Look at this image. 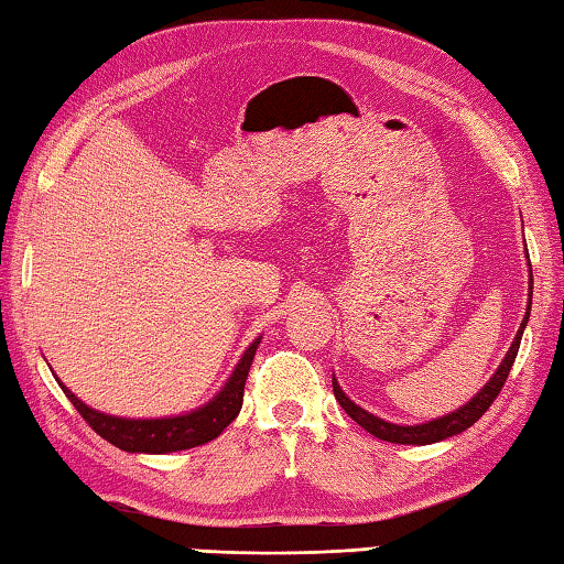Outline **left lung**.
Masks as SVG:
<instances>
[{
    "mask_svg": "<svg viewBox=\"0 0 564 564\" xmlns=\"http://www.w3.org/2000/svg\"><path fill=\"white\" fill-rule=\"evenodd\" d=\"M530 307H532V272H530V302H528V312H525V319H522L520 329L516 334V341H512L510 351L506 354V359L498 367V371L492 373V379L482 387L476 397H473L466 406L448 413V416L436 419V421H429V423H421V426H397V423H389L379 416H371L369 411L359 409L357 403L351 399H347V393L339 389V383L332 379V387H334V397L341 403V409L349 413V416L359 423L361 429H367L371 436H377L381 441H389V443H409V446H429V443H436L443 438H451L456 436V433H463L466 429H470L473 423H476L482 413L490 409V403L498 399V393L502 389V383H506L508 373L512 369V364H516L518 357V349H520V339H522V329H525L528 317H530Z\"/></svg>",
    "mask_w": 564,
    "mask_h": 564,
    "instance_id": "8db88e82",
    "label": "left lung"
}]
</instances>
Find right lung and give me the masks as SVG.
<instances>
[{"instance_id":"obj_1","label":"right lung","mask_w":564,"mask_h":564,"mask_svg":"<svg viewBox=\"0 0 564 564\" xmlns=\"http://www.w3.org/2000/svg\"><path fill=\"white\" fill-rule=\"evenodd\" d=\"M257 344H260V339L252 341V347L245 351V357L235 367L232 377L227 379L225 389L217 393L210 403H205L203 409L185 413V416H175V419L131 421V419L106 416V413H98L94 409H88L84 401H78L62 381H58V387L64 389L66 399L74 403V409L82 413V419L88 423V426H91L98 436L106 438L108 443H113L116 448L128 451V453L185 451V448L203 446V443L220 436V433L235 421L237 413H240L245 381L252 367Z\"/></svg>"}]
</instances>
